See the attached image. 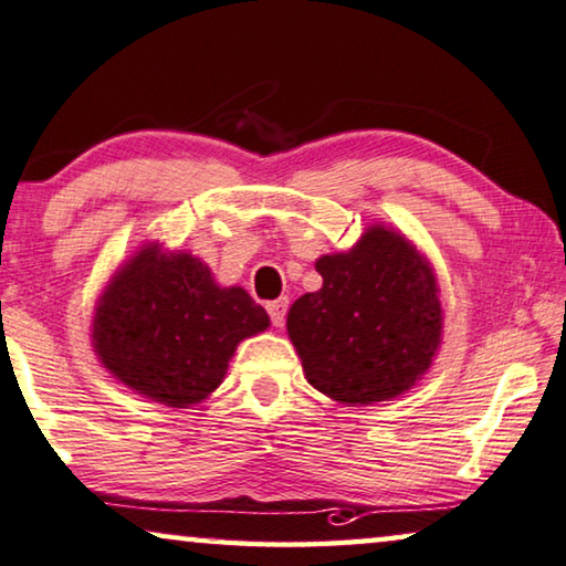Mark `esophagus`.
<instances>
[{"label": "esophagus", "mask_w": 566, "mask_h": 566, "mask_svg": "<svg viewBox=\"0 0 566 566\" xmlns=\"http://www.w3.org/2000/svg\"><path fill=\"white\" fill-rule=\"evenodd\" d=\"M286 307H290V300H286V297L274 300V302H266V312H269V317H272V323H274L276 327L284 325Z\"/></svg>", "instance_id": "34e87169"}]
</instances>
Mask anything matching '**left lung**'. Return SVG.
<instances>
[{
	"label": "left lung",
	"instance_id": "8db88e82",
	"mask_svg": "<svg viewBox=\"0 0 566 566\" xmlns=\"http://www.w3.org/2000/svg\"><path fill=\"white\" fill-rule=\"evenodd\" d=\"M317 292L286 312L305 378L348 407L391 401L432 368L444 312L434 266L401 231L368 226L356 247L315 261Z\"/></svg>",
	"mask_w": 566,
	"mask_h": 566
}]
</instances>
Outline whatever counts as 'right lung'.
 <instances>
[{
    "instance_id": "1",
    "label": "right lung",
    "mask_w": 566,
    "mask_h": 566,
    "mask_svg": "<svg viewBox=\"0 0 566 566\" xmlns=\"http://www.w3.org/2000/svg\"><path fill=\"white\" fill-rule=\"evenodd\" d=\"M266 327V310L243 286H221L190 251L149 241L98 294L91 345L126 389L188 409L221 386L239 343Z\"/></svg>"
}]
</instances>
